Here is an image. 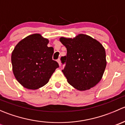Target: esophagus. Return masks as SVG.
I'll return each instance as SVG.
<instances>
[{
	"mask_svg": "<svg viewBox=\"0 0 125 125\" xmlns=\"http://www.w3.org/2000/svg\"><path fill=\"white\" fill-rule=\"evenodd\" d=\"M57 61L58 63H59V66H60V65H61V62H60V59H57Z\"/></svg>",
	"mask_w": 125,
	"mask_h": 125,
	"instance_id": "esophagus-1",
	"label": "esophagus"
}]
</instances>
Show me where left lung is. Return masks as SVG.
<instances>
[{
    "mask_svg": "<svg viewBox=\"0 0 125 125\" xmlns=\"http://www.w3.org/2000/svg\"><path fill=\"white\" fill-rule=\"evenodd\" d=\"M67 54L62 57L65 66L62 72L71 86L79 91L89 89L102 79L105 70V50L102 45L89 36L80 34L74 39L61 37Z\"/></svg>",
    "mask_w": 125,
    "mask_h": 125,
    "instance_id": "left-lung-1",
    "label": "left lung"
}]
</instances>
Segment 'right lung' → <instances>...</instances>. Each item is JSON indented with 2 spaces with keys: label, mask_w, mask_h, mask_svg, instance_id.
I'll return each mask as SVG.
<instances>
[{
  "label": "right lung",
  "mask_w": 125,
  "mask_h": 125,
  "mask_svg": "<svg viewBox=\"0 0 125 125\" xmlns=\"http://www.w3.org/2000/svg\"><path fill=\"white\" fill-rule=\"evenodd\" d=\"M39 34L27 36L18 43L11 55L14 75L27 89H36L48 82L58 63L52 60L54 48Z\"/></svg>",
  "instance_id": "obj_1"
}]
</instances>
